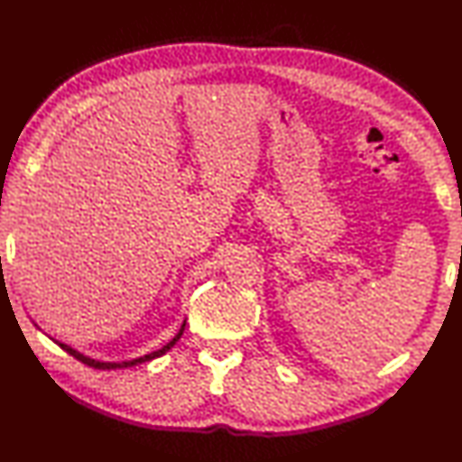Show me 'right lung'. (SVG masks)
Returning a JSON list of instances; mask_svg holds the SVG:
<instances>
[{
  "label": "right lung",
  "mask_w": 462,
  "mask_h": 462,
  "mask_svg": "<svg viewBox=\"0 0 462 462\" xmlns=\"http://www.w3.org/2000/svg\"><path fill=\"white\" fill-rule=\"evenodd\" d=\"M37 325V323H35ZM184 328H186V321L182 323V328H180V331L174 335V339L172 341H168L162 348H159V351H152V353H149V355H143V356H139V358H133V361H121V363H106V361H96V358H92V356H86V355H82V353H78L76 348H72L70 345H64V343H60V341H54L56 345H59L62 351H66L69 355H72L74 358H78V361L80 363H84V365H88V366H92V368H97V370H116V368H129V366H137V365H143V363H149V361H152V358H159V356H162L164 353H168L171 351V348L176 345V341L180 339V337H182V333H184Z\"/></svg>",
  "instance_id": "obj_1"
}]
</instances>
